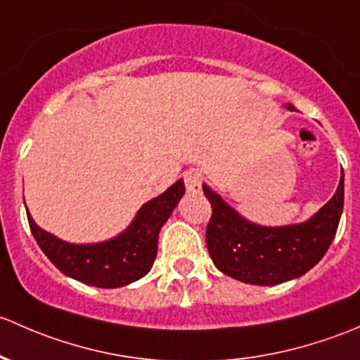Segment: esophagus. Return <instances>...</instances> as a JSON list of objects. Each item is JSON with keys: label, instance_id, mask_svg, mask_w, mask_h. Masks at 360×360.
Here are the masks:
<instances>
[{"label": "esophagus", "instance_id": "obj_1", "mask_svg": "<svg viewBox=\"0 0 360 360\" xmlns=\"http://www.w3.org/2000/svg\"><path fill=\"white\" fill-rule=\"evenodd\" d=\"M184 180L188 192H201L202 173L199 169H188V172H185Z\"/></svg>", "mask_w": 360, "mask_h": 360}]
</instances>
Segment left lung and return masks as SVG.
<instances>
[{
  "mask_svg": "<svg viewBox=\"0 0 360 360\" xmlns=\"http://www.w3.org/2000/svg\"><path fill=\"white\" fill-rule=\"evenodd\" d=\"M288 109L295 105L288 103ZM213 214L206 229L210 257L218 270L240 283L274 286L316 266L335 239L343 211V172L335 195L307 221L265 227L246 220L205 184Z\"/></svg>",
  "mask_w": 360,
  "mask_h": 360,
  "instance_id": "1",
  "label": "left lung"
}]
</instances>
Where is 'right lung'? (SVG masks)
Instances as JSON below:
<instances>
[{
  "label": "right lung",
  "mask_w": 360,
  "mask_h": 360,
  "mask_svg": "<svg viewBox=\"0 0 360 360\" xmlns=\"http://www.w3.org/2000/svg\"><path fill=\"white\" fill-rule=\"evenodd\" d=\"M185 194L184 180L175 181L161 195L139 210L131 224L112 239L72 244L43 231L27 211L36 243L62 274L95 288H123L142 279L158 255L159 231Z\"/></svg>",
  "instance_id": "obj_1"
}]
</instances>
